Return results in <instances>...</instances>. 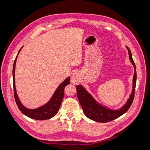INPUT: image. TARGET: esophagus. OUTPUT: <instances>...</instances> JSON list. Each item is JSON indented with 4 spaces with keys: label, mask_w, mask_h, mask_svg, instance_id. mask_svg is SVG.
Masks as SVG:
<instances>
[{
    "label": "esophagus",
    "mask_w": 150,
    "mask_h": 150,
    "mask_svg": "<svg viewBox=\"0 0 150 150\" xmlns=\"http://www.w3.org/2000/svg\"><path fill=\"white\" fill-rule=\"evenodd\" d=\"M79 79H80V77L79 74L76 72H74L71 76V83L73 84H77L79 83Z\"/></svg>",
    "instance_id": "1"
}]
</instances>
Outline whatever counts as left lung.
I'll use <instances>...</instances> for the list:
<instances>
[{
  "label": "left lung",
  "mask_w": 150,
  "mask_h": 150,
  "mask_svg": "<svg viewBox=\"0 0 150 150\" xmlns=\"http://www.w3.org/2000/svg\"><path fill=\"white\" fill-rule=\"evenodd\" d=\"M126 47L128 51L129 60L134 67L133 90L129 99L125 105L119 110H112L98 103L83 86L80 84L76 86L78 100L83 108L85 115L88 118L99 122H110L125 114L132 104L134 96L136 83H137V72H136V66L132 58L131 51L128 47Z\"/></svg>",
  "instance_id": "1"
}]
</instances>
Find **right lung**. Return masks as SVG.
<instances>
[{"mask_svg":"<svg viewBox=\"0 0 150 150\" xmlns=\"http://www.w3.org/2000/svg\"><path fill=\"white\" fill-rule=\"evenodd\" d=\"M21 49L18 52L17 55L16 57L13 66V94H14L15 101L17 105L19 108V110L23 113L25 116L30 117L32 119L37 120H46L50 119L55 116L59 110L60 106L62 101L63 98H64V90L66 86L70 84V78H68L65 79L63 82L58 86V88L54 92L52 98L50 99L49 101L44 106H40L38 108L30 110V109L26 108L25 106L22 105V104L20 101L19 98H18L17 94L16 92V86H15V67L17 61V57L18 54L20 52Z\"/></svg>","mask_w":150,"mask_h":150,"instance_id":"obj_1","label":"right lung"}]
</instances>
